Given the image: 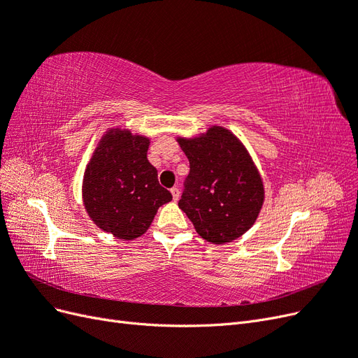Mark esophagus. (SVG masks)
<instances>
[{
    "label": "esophagus",
    "instance_id": "34e87169",
    "mask_svg": "<svg viewBox=\"0 0 358 358\" xmlns=\"http://www.w3.org/2000/svg\"><path fill=\"white\" fill-rule=\"evenodd\" d=\"M170 192H171V196H173V200L178 201V200H179V197H180V191H179V188H178V187H173V188L170 189Z\"/></svg>",
    "mask_w": 358,
    "mask_h": 358
}]
</instances>
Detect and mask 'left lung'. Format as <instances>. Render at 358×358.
<instances>
[{"mask_svg": "<svg viewBox=\"0 0 358 358\" xmlns=\"http://www.w3.org/2000/svg\"><path fill=\"white\" fill-rule=\"evenodd\" d=\"M178 143L189 159L179 208L204 241L233 242L254 225L264 201L251 155L230 129L218 125L197 137H178Z\"/></svg>", "mask_w": 358, "mask_h": 358, "instance_id": "obj_1", "label": "left lung"}]
</instances>
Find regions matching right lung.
I'll return each mask as SVG.
<instances>
[{"label": "right lung", "instance_id": "right-lung-1", "mask_svg": "<svg viewBox=\"0 0 358 358\" xmlns=\"http://www.w3.org/2000/svg\"><path fill=\"white\" fill-rule=\"evenodd\" d=\"M149 138L112 128L95 148L83 176L85 209L95 225L124 241L137 239L171 194L148 161Z\"/></svg>", "mask_w": 358, "mask_h": 358}]
</instances>
